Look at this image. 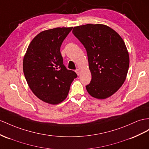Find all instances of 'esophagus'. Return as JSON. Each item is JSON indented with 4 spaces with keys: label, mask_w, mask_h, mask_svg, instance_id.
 <instances>
[{
    "label": "esophagus",
    "mask_w": 149,
    "mask_h": 149,
    "mask_svg": "<svg viewBox=\"0 0 149 149\" xmlns=\"http://www.w3.org/2000/svg\"><path fill=\"white\" fill-rule=\"evenodd\" d=\"M75 72H76V73H77V74L78 75L80 74V72H81V71H80L79 69H76Z\"/></svg>",
    "instance_id": "esophagus-1"
}]
</instances>
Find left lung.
Wrapping results in <instances>:
<instances>
[{
	"mask_svg": "<svg viewBox=\"0 0 149 149\" xmlns=\"http://www.w3.org/2000/svg\"><path fill=\"white\" fill-rule=\"evenodd\" d=\"M72 33L84 45L92 79L86 86L95 98L112 96L124 83L129 68V55L123 39L103 24L74 27Z\"/></svg>",
	"mask_w": 149,
	"mask_h": 149,
	"instance_id": "left-lung-1",
	"label": "left lung"
}]
</instances>
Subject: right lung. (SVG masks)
<instances>
[{
	"label": "right lung",
	"instance_id": "obj_1",
	"mask_svg": "<svg viewBox=\"0 0 149 149\" xmlns=\"http://www.w3.org/2000/svg\"><path fill=\"white\" fill-rule=\"evenodd\" d=\"M72 28L42 31L30 43L23 59V72L33 93L51 104L62 102L77 77L64 65L60 47Z\"/></svg>",
	"mask_w": 149,
	"mask_h": 149
}]
</instances>
